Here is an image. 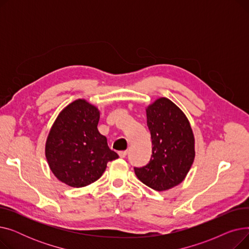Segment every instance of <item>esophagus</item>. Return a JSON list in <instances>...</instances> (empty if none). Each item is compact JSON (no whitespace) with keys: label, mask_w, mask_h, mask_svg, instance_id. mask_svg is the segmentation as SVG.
I'll use <instances>...</instances> for the list:
<instances>
[{"label":"esophagus","mask_w":249,"mask_h":249,"mask_svg":"<svg viewBox=\"0 0 249 249\" xmlns=\"http://www.w3.org/2000/svg\"><path fill=\"white\" fill-rule=\"evenodd\" d=\"M118 153H119V156H120L121 159H124L125 156L127 155V151H126V150H123V151H119V152H118Z\"/></svg>","instance_id":"1"}]
</instances>
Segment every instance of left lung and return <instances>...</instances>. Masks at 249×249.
Returning a JSON list of instances; mask_svg holds the SVG:
<instances>
[{
    "label": "left lung",
    "instance_id": "obj_1",
    "mask_svg": "<svg viewBox=\"0 0 249 249\" xmlns=\"http://www.w3.org/2000/svg\"><path fill=\"white\" fill-rule=\"evenodd\" d=\"M152 140L149 162L134 167L136 177L155 191L172 189L185 179L195 160V137L187 116L167 98L146 108Z\"/></svg>",
    "mask_w": 249,
    "mask_h": 249
}]
</instances>
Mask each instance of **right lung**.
Segmentation results:
<instances>
[{
	"instance_id": "1",
	"label": "right lung",
	"mask_w": 249,
	"mask_h": 249,
	"mask_svg": "<svg viewBox=\"0 0 249 249\" xmlns=\"http://www.w3.org/2000/svg\"><path fill=\"white\" fill-rule=\"evenodd\" d=\"M99 109L78 99L68 105L52 125L45 156L51 172L65 185H90L102 177L109 161L119 158L99 132Z\"/></svg>"
}]
</instances>
